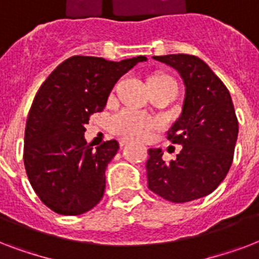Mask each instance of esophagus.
Instances as JSON below:
<instances>
[{
    "mask_svg": "<svg viewBox=\"0 0 259 259\" xmlns=\"http://www.w3.org/2000/svg\"><path fill=\"white\" fill-rule=\"evenodd\" d=\"M129 142H130L129 138H121V140H119V145L125 146V145H127Z\"/></svg>",
    "mask_w": 259,
    "mask_h": 259,
    "instance_id": "esophagus-1",
    "label": "esophagus"
}]
</instances>
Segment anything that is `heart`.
Returning <instances> with one entry per match:
<instances>
[{"mask_svg":"<svg viewBox=\"0 0 259 259\" xmlns=\"http://www.w3.org/2000/svg\"><path fill=\"white\" fill-rule=\"evenodd\" d=\"M152 78L169 79L162 75H156ZM110 125H111V130L114 133L123 136V137L146 138L150 136L156 123L153 119H150L148 115L140 113V111H136L133 109H123L115 115H113Z\"/></svg>","mask_w":259,"mask_h":259,"instance_id":"heart-1","label":"heart"}]
</instances>
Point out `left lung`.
<instances>
[{"label":"left lung","mask_w":259,"mask_h":259,"mask_svg":"<svg viewBox=\"0 0 259 259\" xmlns=\"http://www.w3.org/2000/svg\"><path fill=\"white\" fill-rule=\"evenodd\" d=\"M180 74L185 86L183 110L168 140L183 146L165 162L161 149H149L148 188L172 203L200 199L217 189L233 164L238 119L231 95L221 79L193 55L153 56Z\"/></svg>","instance_id":"obj_1"}]
</instances>
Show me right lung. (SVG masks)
I'll list each match as a JSON object with an SVG mask.
<instances>
[{"label":"right lung","mask_w":259,"mask_h":259,"mask_svg":"<svg viewBox=\"0 0 259 259\" xmlns=\"http://www.w3.org/2000/svg\"><path fill=\"white\" fill-rule=\"evenodd\" d=\"M145 60L72 56L38 89L26 119L24 165L36 195L54 212L80 215L103 197L106 166L119 144L110 140L93 149L84 126L105 109L118 79Z\"/></svg>","instance_id":"1"}]
</instances>
